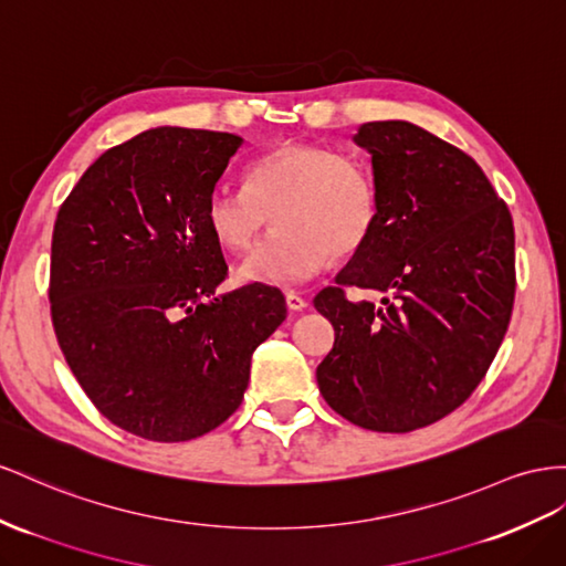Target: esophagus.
<instances>
[{
    "mask_svg": "<svg viewBox=\"0 0 566 566\" xmlns=\"http://www.w3.org/2000/svg\"><path fill=\"white\" fill-rule=\"evenodd\" d=\"M285 304H287L290 312H302L304 307H307V300H304L297 293H285Z\"/></svg>",
    "mask_w": 566,
    "mask_h": 566,
    "instance_id": "esophagus-1",
    "label": "esophagus"
}]
</instances>
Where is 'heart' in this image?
I'll return each instance as SVG.
<instances>
[{"label":"heart","instance_id":"1","mask_svg":"<svg viewBox=\"0 0 566 566\" xmlns=\"http://www.w3.org/2000/svg\"><path fill=\"white\" fill-rule=\"evenodd\" d=\"M371 166L326 145L281 143L256 157L245 188L221 186L207 200V226L228 252L248 250L273 213V231L242 259L238 276L287 287L310 281L333 256H353L376 231Z\"/></svg>","mask_w":566,"mask_h":566}]
</instances>
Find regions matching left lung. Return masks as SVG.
I'll list each match as a JSON object with an SVG mask.
<instances>
[{
	"label": "left lung",
	"instance_id": "obj_1",
	"mask_svg": "<svg viewBox=\"0 0 566 566\" xmlns=\"http://www.w3.org/2000/svg\"><path fill=\"white\" fill-rule=\"evenodd\" d=\"M378 223L321 290L335 328L316 366L324 400L355 426L409 433L469 400L505 338L516 290L514 226L481 166L407 120H371ZM347 286L385 295L353 303Z\"/></svg>",
	"mask_w": 566,
	"mask_h": 566
}]
</instances>
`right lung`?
<instances>
[{
	"label": "right lung",
	"mask_w": 566,
	"mask_h": 566,
	"mask_svg": "<svg viewBox=\"0 0 566 566\" xmlns=\"http://www.w3.org/2000/svg\"><path fill=\"white\" fill-rule=\"evenodd\" d=\"M242 137L151 128L90 166L59 207L50 310L81 388L118 429L200 438L240 407L254 349L285 318L271 285L217 295L228 266L207 200Z\"/></svg>",
	"instance_id": "obj_1"
}]
</instances>
